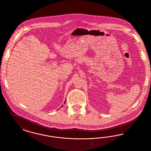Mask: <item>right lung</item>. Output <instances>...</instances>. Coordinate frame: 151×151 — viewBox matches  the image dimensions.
<instances>
[{"label": "right lung", "mask_w": 151, "mask_h": 151, "mask_svg": "<svg viewBox=\"0 0 151 151\" xmlns=\"http://www.w3.org/2000/svg\"><path fill=\"white\" fill-rule=\"evenodd\" d=\"M65 103H64V104H65Z\"/></svg>", "instance_id": "obj_1"}]
</instances>
